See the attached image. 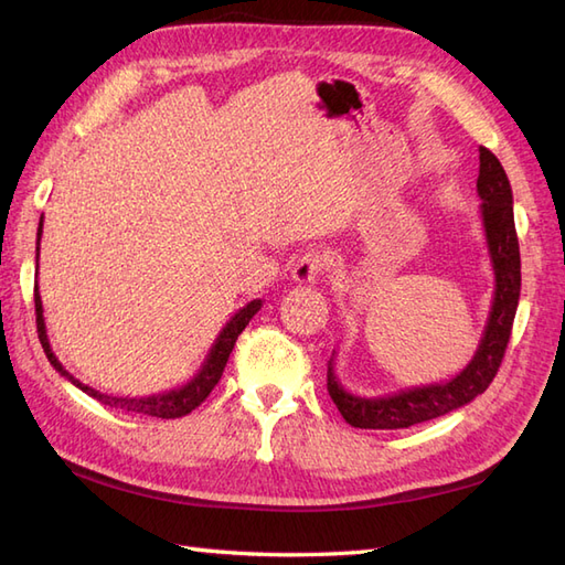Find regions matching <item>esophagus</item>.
<instances>
[{"label": "esophagus", "instance_id": "34e87169", "mask_svg": "<svg viewBox=\"0 0 565 565\" xmlns=\"http://www.w3.org/2000/svg\"><path fill=\"white\" fill-rule=\"evenodd\" d=\"M328 266V260L321 252H307L297 258V264L292 268V280L299 285L313 282L319 275L323 273V268Z\"/></svg>", "mask_w": 565, "mask_h": 565}]
</instances>
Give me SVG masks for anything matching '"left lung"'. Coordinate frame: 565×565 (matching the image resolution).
<instances>
[{
    "label": "left lung",
    "instance_id": "left-lung-1",
    "mask_svg": "<svg viewBox=\"0 0 565 565\" xmlns=\"http://www.w3.org/2000/svg\"><path fill=\"white\" fill-rule=\"evenodd\" d=\"M477 194L487 249L493 270V299L479 348L467 366L448 381L412 386L391 395L366 397L350 393L335 374V352L328 362V393L342 419L354 429H407L422 422L444 417L472 403L489 388L511 340V328L520 299V246L513 217V191L503 164L489 148H479Z\"/></svg>",
    "mask_w": 565,
    "mask_h": 565
}]
</instances>
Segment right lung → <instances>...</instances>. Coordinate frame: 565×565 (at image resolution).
I'll return each instance as SVG.
<instances>
[{
  "label": "right lung",
  "mask_w": 565,
  "mask_h": 565,
  "mask_svg": "<svg viewBox=\"0 0 565 565\" xmlns=\"http://www.w3.org/2000/svg\"><path fill=\"white\" fill-rule=\"evenodd\" d=\"M40 237H43V217H40V225H38V254H40ZM260 305H264V301L254 299L246 307H242L235 316H232V319L225 323V328L217 333L209 356H205L201 369H199V374L191 379V381H186L184 386H179L174 391H164V393H158V395H146V397H115V395H107V393H100V391L86 386V383H81L78 379H74L62 366V362L57 360V354H54L52 348H50L47 330H45V319H43V299H40L38 285H35L38 338H40V345H43V350L47 354L50 364L57 369L66 381H72L76 388H81L86 395L95 397V401H98V403H103L107 407L124 409V412H139V415L160 417V419L184 417V415H189L191 409H196L205 401V397L211 395V391L215 388V383L220 381V376H223L225 364L230 360V352H232V348H235L239 333H242L246 326H249V321L254 319L256 311L260 309Z\"/></svg>",
  "instance_id": "obj_1"
}]
</instances>
